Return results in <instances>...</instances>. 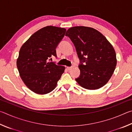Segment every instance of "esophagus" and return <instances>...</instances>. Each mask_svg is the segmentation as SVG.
Here are the masks:
<instances>
[{"label": "esophagus", "instance_id": "34e87169", "mask_svg": "<svg viewBox=\"0 0 132 132\" xmlns=\"http://www.w3.org/2000/svg\"><path fill=\"white\" fill-rule=\"evenodd\" d=\"M67 69H68V70H71L73 69V68L72 67H67Z\"/></svg>", "mask_w": 132, "mask_h": 132}]
</instances>
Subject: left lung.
Returning a JSON list of instances; mask_svg holds the SVG:
<instances>
[{
    "label": "left lung",
    "mask_w": 132,
    "mask_h": 132,
    "mask_svg": "<svg viewBox=\"0 0 132 132\" xmlns=\"http://www.w3.org/2000/svg\"><path fill=\"white\" fill-rule=\"evenodd\" d=\"M66 36L75 45L80 59V75L76 81L87 90L103 87L111 79L117 66L112 45L101 32L88 27H71Z\"/></svg>",
    "instance_id": "8db88e82"
}]
</instances>
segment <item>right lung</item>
Listing matches in <instances>:
<instances>
[{"instance_id": "right-lung-1", "label": "right lung", "mask_w": 132, "mask_h": 132, "mask_svg": "<svg viewBox=\"0 0 132 132\" xmlns=\"http://www.w3.org/2000/svg\"><path fill=\"white\" fill-rule=\"evenodd\" d=\"M66 31L64 28L45 27L21 47L17 67L24 84L34 93L43 95L51 92L63 73L64 66L49 61L52 56L56 57V48Z\"/></svg>"}]
</instances>
